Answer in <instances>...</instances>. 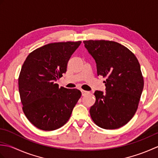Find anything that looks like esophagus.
<instances>
[{
  "mask_svg": "<svg viewBox=\"0 0 158 158\" xmlns=\"http://www.w3.org/2000/svg\"><path fill=\"white\" fill-rule=\"evenodd\" d=\"M89 93V92H88V91H85V90H83V89L81 90V94L83 96H86L87 94H88Z\"/></svg>",
  "mask_w": 158,
  "mask_h": 158,
  "instance_id": "esophagus-1",
  "label": "esophagus"
}]
</instances>
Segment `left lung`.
<instances>
[{"label": "left lung", "instance_id": "obj_1", "mask_svg": "<svg viewBox=\"0 0 158 158\" xmlns=\"http://www.w3.org/2000/svg\"><path fill=\"white\" fill-rule=\"evenodd\" d=\"M94 59L98 76L105 77L106 92H94L89 109L92 120L104 129L119 128L129 122L138 108L144 81L140 66L132 52L115 41H84Z\"/></svg>", "mask_w": 158, "mask_h": 158}]
</instances>
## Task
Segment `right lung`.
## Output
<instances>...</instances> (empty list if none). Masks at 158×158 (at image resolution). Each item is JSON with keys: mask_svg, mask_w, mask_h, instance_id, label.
Listing matches in <instances>:
<instances>
[{"mask_svg": "<svg viewBox=\"0 0 158 158\" xmlns=\"http://www.w3.org/2000/svg\"><path fill=\"white\" fill-rule=\"evenodd\" d=\"M81 43H49L30 53L23 62L18 79L23 111L40 130L64 125L81 96L79 89L59 88L56 83L66 73L69 60Z\"/></svg>", "mask_w": 158, "mask_h": 158, "instance_id": "obj_1", "label": "right lung"}]
</instances>
